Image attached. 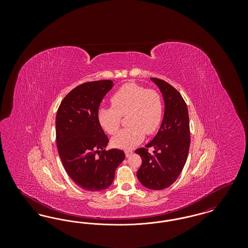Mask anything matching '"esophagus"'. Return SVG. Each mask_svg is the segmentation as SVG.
I'll return each instance as SVG.
<instances>
[{"label": "esophagus", "mask_w": 248, "mask_h": 248, "mask_svg": "<svg viewBox=\"0 0 248 248\" xmlns=\"http://www.w3.org/2000/svg\"><path fill=\"white\" fill-rule=\"evenodd\" d=\"M124 153H125V156H126V157H130L134 152H133V151H125Z\"/></svg>", "instance_id": "1"}]
</instances>
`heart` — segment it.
I'll return each instance as SVG.
<instances>
[{"mask_svg":"<svg viewBox=\"0 0 248 248\" xmlns=\"http://www.w3.org/2000/svg\"><path fill=\"white\" fill-rule=\"evenodd\" d=\"M112 108H100L97 110V120L100 126L109 135L117 132L121 116H126L129 125L121 130L112 139V146L130 150L143 140L145 134H154L161 124L164 115L162 96L155 90H147L136 83H126L121 86L111 95Z\"/></svg>","mask_w":248,"mask_h":248,"instance_id":"obj_1","label":"heart"}]
</instances>
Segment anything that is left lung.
<instances>
[{
    "mask_svg": "<svg viewBox=\"0 0 248 248\" xmlns=\"http://www.w3.org/2000/svg\"><path fill=\"white\" fill-rule=\"evenodd\" d=\"M151 80L163 94L165 113L154 140L146 148L136 150L142 159L137 177L144 187L159 190L171 186L186 164L190 143L189 112L176 88L161 79ZM148 147L154 148V155L147 152Z\"/></svg>",
    "mask_w": 248,
    "mask_h": 248,
    "instance_id": "left-lung-1",
    "label": "left lung"
}]
</instances>
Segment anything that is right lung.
Here are the masks:
<instances>
[{
  "label": "right lung",
  "instance_id": "right-lung-1",
  "mask_svg": "<svg viewBox=\"0 0 248 248\" xmlns=\"http://www.w3.org/2000/svg\"><path fill=\"white\" fill-rule=\"evenodd\" d=\"M113 84L101 80L78 85L64 97L56 117L62 165L75 184L88 191L108 189L125 158L118 149L105 151L108 139L97 120L99 105Z\"/></svg>",
  "mask_w": 248,
  "mask_h": 248
}]
</instances>
